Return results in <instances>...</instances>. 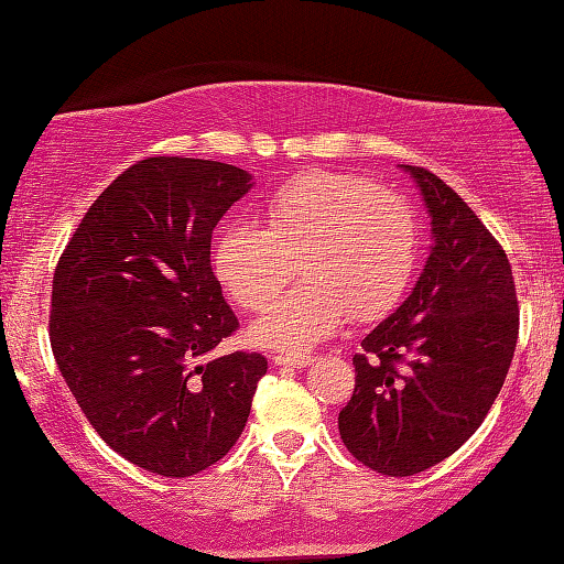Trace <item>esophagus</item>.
<instances>
[{"instance_id": "34e87169", "label": "esophagus", "mask_w": 564, "mask_h": 564, "mask_svg": "<svg viewBox=\"0 0 564 564\" xmlns=\"http://www.w3.org/2000/svg\"><path fill=\"white\" fill-rule=\"evenodd\" d=\"M313 358L311 356H273V366H283V368H305L311 366Z\"/></svg>"}]
</instances>
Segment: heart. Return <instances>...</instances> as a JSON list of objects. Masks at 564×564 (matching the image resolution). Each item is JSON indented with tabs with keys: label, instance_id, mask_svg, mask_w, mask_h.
Returning <instances> with one entry per match:
<instances>
[{
	"label": "heart",
	"instance_id": "obj_1",
	"mask_svg": "<svg viewBox=\"0 0 564 564\" xmlns=\"http://www.w3.org/2000/svg\"><path fill=\"white\" fill-rule=\"evenodd\" d=\"M263 226L226 224L214 273L243 311L271 305L295 271L305 275L253 323L261 346L301 352L350 316L378 321L403 301L417 265L420 234L395 191L346 171H305L269 191Z\"/></svg>",
	"mask_w": 564,
	"mask_h": 564
}]
</instances>
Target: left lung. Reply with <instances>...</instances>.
Listing matches in <instances>:
<instances>
[{
  "mask_svg": "<svg viewBox=\"0 0 564 564\" xmlns=\"http://www.w3.org/2000/svg\"><path fill=\"white\" fill-rule=\"evenodd\" d=\"M435 243L408 301L360 343L338 413L362 465L405 477L467 443L498 398L518 346L520 305L502 246L441 176L408 166Z\"/></svg>",
  "mask_w": 564,
  "mask_h": 564,
  "instance_id": "8db88e82",
  "label": "left lung"
}]
</instances>
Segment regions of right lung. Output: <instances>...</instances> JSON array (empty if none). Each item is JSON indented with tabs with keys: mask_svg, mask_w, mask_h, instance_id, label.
<instances>
[{
	"mask_svg": "<svg viewBox=\"0 0 564 564\" xmlns=\"http://www.w3.org/2000/svg\"><path fill=\"white\" fill-rule=\"evenodd\" d=\"M251 188L221 161L149 156L89 206L52 281L50 343L94 431L129 463L188 477L241 437L269 360H206L238 318L212 271V236Z\"/></svg>",
	"mask_w": 564,
	"mask_h": 564,
	"instance_id": "obj_1",
	"label": "right lung"
}]
</instances>
